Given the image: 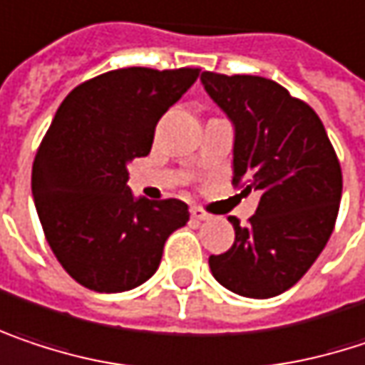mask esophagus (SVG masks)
<instances>
[{"mask_svg": "<svg viewBox=\"0 0 365 365\" xmlns=\"http://www.w3.org/2000/svg\"><path fill=\"white\" fill-rule=\"evenodd\" d=\"M190 215L194 221H205V219H209V213L205 211V209H200V207H192L190 209Z\"/></svg>", "mask_w": 365, "mask_h": 365, "instance_id": "obj_1", "label": "esophagus"}]
</instances>
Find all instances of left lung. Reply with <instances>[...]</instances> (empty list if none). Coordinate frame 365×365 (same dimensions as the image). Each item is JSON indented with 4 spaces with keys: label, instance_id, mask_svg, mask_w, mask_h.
Returning <instances> with one entry per match:
<instances>
[{
    "label": "left lung",
    "instance_id": "8db88e82",
    "mask_svg": "<svg viewBox=\"0 0 365 365\" xmlns=\"http://www.w3.org/2000/svg\"><path fill=\"white\" fill-rule=\"evenodd\" d=\"M207 93L236 127L234 187L261 192L236 238L209 265L227 290L269 299L301 280L324 250L339 215L343 173L328 133L303 100L255 75H200Z\"/></svg>",
    "mask_w": 365,
    "mask_h": 365
}]
</instances>
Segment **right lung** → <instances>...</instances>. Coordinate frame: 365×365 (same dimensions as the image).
<instances>
[{
	"label": "right lung",
	"mask_w": 365,
	"mask_h": 365,
	"mask_svg": "<svg viewBox=\"0 0 365 365\" xmlns=\"http://www.w3.org/2000/svg\"><path fill=\"white\" fill-rule=\"evenodd\" d=\"M200 68H116L77 85L60 104L33 163L31 187L46 240L64 272L96 292H123L158 269L165 240L187 223L175 198L135 200L127 163Z\"/></svg>",
	"instance_id": "add662e5"
}]
</instances>
